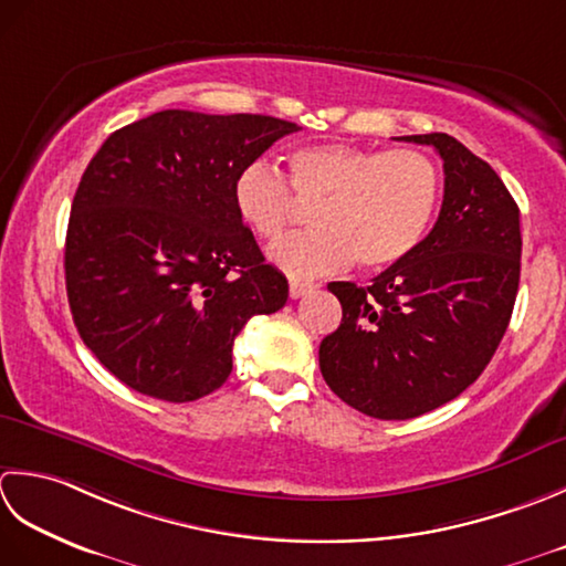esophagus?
Masks as SVG:
<instances>
[{
  "instance_id": "34e87169",
  "label": "esophagus",
  "mask_w": 566,
  "mask_h": 566,
  "mask_svg": "<svg viewBox=\"0 0 566 566\" xmlns=\"http://www.w3.org/2000/svg\"><path fill=\"white\" fill-rule=\"evenodd\" d=\"M313 283H305V281H291L287 285V291H291V297H303L307 291H313Z\"/></svg>"
}]
</instances>
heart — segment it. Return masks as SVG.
I'll list each match as a JSON object with an SVG mask.
<instances>
[{"instance_id": "1", "label": "heart", "mask_w": 566, "mask_h": 566, "mask_svg": "<svg viewBox=\"0 0 566 566\" xmlns=\"http://www.w3.org/2000/svg\"><path fill=\"white\" fill-rule=\"evenodd\" d=\"M440 195V168L415 148L303 146L291 154V186L261 158L234 180L237 212L261 239H281L295 222L297 202L315 205L313 232L269 251L275 266L293 279L337 273L354 259L366 271L394 266L428 237Z\"/></svg>"}]
</instances>
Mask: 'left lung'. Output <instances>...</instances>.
Returning <instances> with one entry per match:
<instances>
[{
	"instance_id": "left-lung-1",
	"label": "left lung",
	"mask_w": 566,
	"mask_h": 566,
	"mask_svg": "<svg viewBox=\"0 0 566 566\" xmlns=\"http://www.w3.org/2000/svg\"><path fill=\"white\" fill-rule=\"evenodd\" d=\"M444 160L432 232L371 285L329 283L342 325L319 371L368 418L408 420L467 390L489 366L521 283V210L495 170L449 134L402 136Z\"/></svg>"
}]
</instances>
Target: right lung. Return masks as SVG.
<instances>
[{
    "instance_id": "1",
    "label": "right lung",
    "mask_w": 566,
    "mask_h": 566,
    "mask_svg": "<svg viewBox=\"0 0 566 566\" xmlns=\"http://www.w3.org/2000/svg\"><path fill=\"white\" fill-rule=\"evenodd\" d=\"M300 126L164 109L114 132L71 207L65 287L87 349L122 384L190 402L232 374L237 334L287 300L234 205L237 172Z\"/></svg>"
}]
</instances>
